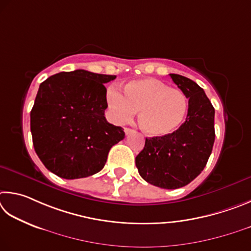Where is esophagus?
I'll list each match as a JSON object with an SVG mask.
<instances>
[{
	"mask_svg": "<svg viewBox=\"0 0 251 251\" xmlns=\"http://www.w3.org/2000/svg\"><path fill=\"white\" fill-rule=\"evenodd\" d=\"M133 132V130L132 129H130V128H125V133L126 134V135H129L130 133H132Z\"/></svg>",
	"mask_w": 251,
	"mask_h": 251,
	"instance_id": "obj_1",
	"label": "esophagus"
}]
</instances>
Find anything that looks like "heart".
I'll list each match as a JSON object with an SVG mask.
<instances>
[{"instance_id":"heart-1","label":"heart","mask_w":251,"mask_h":251,"mask_svg":"<svg viewBox=\"0 0 251 251\" xmlns=\"http://www.w3.org/2000/svg\"><path fill=\"white\" fill-rule=\"evenodd\" d=\"M107 101L119 122L130 120L135 111H140V128L154 138L176 132L188 110L187 97L182 90L170 88L155 78L131 80L123 87V95L116 88H110Z\"/></svg>"}]
</instances>
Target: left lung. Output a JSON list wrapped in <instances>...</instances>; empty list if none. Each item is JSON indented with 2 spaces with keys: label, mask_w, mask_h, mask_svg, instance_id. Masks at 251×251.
<instances>
[{
  "label": "left lung",
  "mask_w": 251,
  "mask_h": 251,
  "mask_svg": "<svg viewBox=\"0 0 251 251\" xmlns=\"http://www.w3.org/2000/svg\"><path fill=\"white\" fill-rule=\"evenodd\" d=\"M170 76L188 99L186 120L168 137L147 138L135 165L144 181L175 190L199 176L207 163L215 141V109L195 81L176 74Z\"/></svg>",
  "instance_id": "1"
}]
</instances>
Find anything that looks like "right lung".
Listing matches in <instances>:
<instances>
[{"label": "right lung", "mask_w": 251, "mask_h": 251, "mask_svg": "<svg viewBox=\"0 0 251 251\" xmlns=\"http://www.w3.org/2000/svg\"><path fill=\"white\" fill-rule=\"evenodd\" d=\"M116 79L77 69L39 85L32 111L33 146L45 168L66 179L88 177L103 169L108 153L125 139L121 126L105 120L107 89Z\"/></svg>", "instance_id": "right-lung-1"}]
</instances>
